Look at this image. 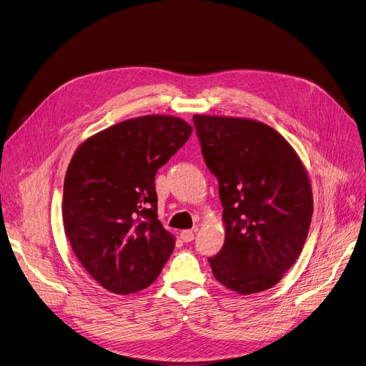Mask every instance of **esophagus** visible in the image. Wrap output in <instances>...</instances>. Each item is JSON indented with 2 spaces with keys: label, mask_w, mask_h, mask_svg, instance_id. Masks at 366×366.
<instances>
[{
  "label": "esophagus",
  "mask_w": 366,
  "mask_h": 366,
  "mask_svg": "<svg viewBox=\"0 0 366 366\" xmlns=\"http://www.w3.org/2000/svg\"><path fill=\"white\" fill-rule=\"evenodd\" d=\"M194 234H196V229H185V232L181 233V239L185 243H189V242L194 240Z\"/></svg>",
  "instance_id": "obj_1"
}]
</instances>
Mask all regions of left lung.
Returning <instances> with one entry per match:
<instances>
[{
    "mask_svg": "<svg viewBox=\"0 0 366 366\" xmlns=\"http://www.w3.org/2000/svg\"><path fill=\"white\" fill-rule=\"evenodd\" d=\"M217 177L225 242L209 258L215 279L247 295L274 286L300 257L313 215L307 172L294 148L259 122L193 115Z\"/></svg>",
    "mask_w": 366,
    "mask_h": 366,
    "instance_id": "obj_1",
    "label": "left lung"
}]
</instances>
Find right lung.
Listing matches in <instances>:
<instances>
[{
	"label": "right lung",
	"mask_w": 366,
	"mask_h": 366,
	"mask_svg": "<svg viewBox=\"0 0 366 366\" xmlns=\"http://www.w3.org/2000/svg\"><path fill=\"white\" fill-rule=\"evenodd\" d=\"M193 127L169 115L111 126L75 151L64 182L68 240L87 273L105 290H145L175 247L157 219L154 181Z\"/></svg>",
	"instance_id": "add662e5"
}]
</instances>
